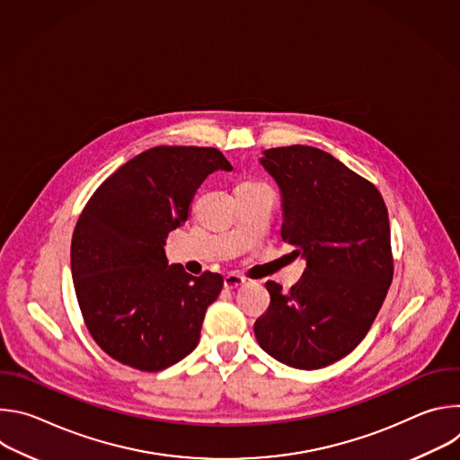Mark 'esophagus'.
Returning a JSON list of instances; mask_svg holds the SVG:
<instances>
[{"label": "esophagus", "mask_w": 460, "mask_h": 460, "mask_svg": "<svg viewBox=\"0 0 460 460\" xmlns=\"http://www.w3.org/2000/svg\"><path fill=\"white\" fill-rule=\"evenodd\" d=\"M243 284H245V277L236 275V273H231V275H227V277L224 279L226 289H236V288H240V286H243Z\"/></svg>", "instance_id": "obj_1"}]
</instances>
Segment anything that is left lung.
Listing matches in <instances>:
<instances>
[{"label": "left lung", "mask_w": 460, "mask_h": 460, "mask_svg": "<svg viewBox=\"0 0 460 460\" xmlns=\"http://www.w3.org/2000/svg\"><path fill=\"white\" fill-rule=\"evenodd\" d=\"M260 164L280 187V234L305 271L289 293L266 284L271 304L254 322V337L286 366L320 369L360 344L387 295V209L371 181L316 147L268 149Z\"/></svg>", "instance_id": "left-lung-1"}]
</instances>
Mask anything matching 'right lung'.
<instances>
[{
  "mask_svg": "<svg viewBox=\"0 0 460 460\" xmlns=\"http://www.w3.org/2000/svg\"><path fill=\"white\" fill-rule=\"evenodd\" d=\"M218 169L233 167L215 147H153L112 172L84 208L71 243L73 280L91 337L114 360L160 371L199 346L224 279L169 266L164 245Z\"/></svg>",
  "mask_w": 460,
  "mask_h": 460,
  "instance_id": "1",
  "label": "right lung"
}]
</instances>
